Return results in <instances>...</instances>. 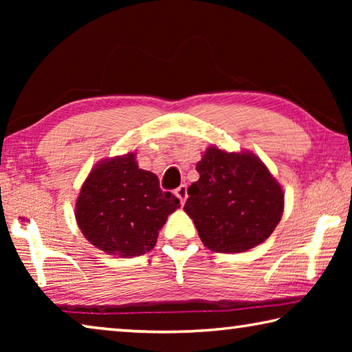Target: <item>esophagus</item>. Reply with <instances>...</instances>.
I'll return each mask as SVG.
<instances>
[{
    "instance_id": "obj_1",
    "label": "esophagus",
    "mask_w": 352,
    "mask_h": 352,
    "mask_svg": "<svg viewBox=\"0 0 352 352\" xmlns=\"http://www.w3.org/2000/svg\"><path fill=\"white\" fill-rule=\"evenodd\" d=\"M175 195H177L178 199H180L182 205H183L184 201H186V199H188V186H186V184H180V186L175 189Z\"/></svg>"
}]
</instances>
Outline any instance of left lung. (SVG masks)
<instances>
[{"mask_svg":"<svg viewBox=\"0 0 352 352\" xmlns=\"http://www.w3.org/2000/svg\"><path fill=\"white\" fill-rule=\"evenodd\" d=\"M195 169L200 178L188 188L184 212L194 220L205 247L242 253L275 231L284 192L254 153L210 146Z\"/></svg>","mask_w":352,"mask_h":352,"instance_id":"left-lung-1","label":"left lung"}]
</instances>
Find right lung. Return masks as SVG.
I'll use <instances>...</instances> for the list:
<instances>
[{"instance_id": "right-lung-1", "label": "right lung", "mask_w": 352, "mask_h": 352, "mask_svg": "<svg viewBox=\"0 0 352 352\" xmlns=\"http://www.w3.org/2000/svg\"><path fill=\"white\" fill-rule=\"evenodd\" d=\"M180 200L160 189L158 177L142 170L136 153L94 166L76 201V220L94 247L119 258L141 256L155 247L158 231Z\"/></svg>"}]
</instances>
